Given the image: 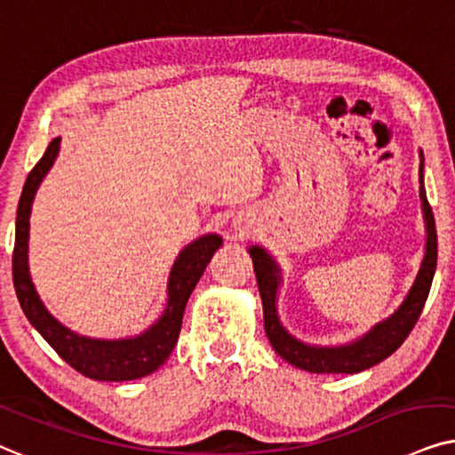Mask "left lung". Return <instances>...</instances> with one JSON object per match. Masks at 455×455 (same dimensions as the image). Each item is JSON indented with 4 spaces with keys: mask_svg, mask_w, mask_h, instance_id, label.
<instances>
[{
    "mask_svg": "<svg viewBox=\"0 0 455 455\" xmlns=\"http://www.w3.org/2000/svg\"><path fill=\"white\" fill-rule=\"evenodd\" d=\"M422 156V151H420ZM420 199L422 212H425L427 224V247L425 258H422L420 270H418L416 281L405 295L402 306L377 323L366 335L347 345H337V347H316V345L301 343L293 335L284 331L276 314V291L281 284V268L264 247L251 245L250 256L253 259V270H256L259 298L264 306V329L268 335L272 347L283 360L289 364L301 368V371L316 374H355L366 371L395 351L405 341L414 324L420 318L422 307L431 291V283L437 268V228H435V216L431 204L427 199L425 185H422V160H420Z\"/></svg>",
    "mask_w": 455,
    "mask_h": 455,
    "instance_id": "8db88e82",
    "label": "left lung"
}]
</instances>
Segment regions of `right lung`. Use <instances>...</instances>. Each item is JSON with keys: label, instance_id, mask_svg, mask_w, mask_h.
Masks as SVG:
<instances>
[{"label": "right lung", "instance_id": "add662e5", "mask_svg": "<svg viewBox=\"0 0 455 455\" xmlns=\"http://www.w3.org/2000/svg\"><path fill=\"white\" fill-rule=\"evenodd\" d=\"M62 139H52L45 154L37 162V166L28 172L24 183L20 202L16 210V239L14 256H12V275H14V289L20 301V307L28 323L39 331V335L56 349V354L66 364H70L76 372L93 380H132L148 377L157 371L168 355L172 354L179 341L180 324L187 299L202 278L205 266L212 256L222 245V237L218 235H204L185 247L174 262L171 276H168V301L166 310L157 318V323L149 326L141 335L131 339H89L81 337L64 324H60L50 312L45 310L44 301L39 299L35 284L28 275V218L35 193L41 180L56 160Z\"/></svg>", "mask_w": 455, "mask_h": 455}]
</instances>
